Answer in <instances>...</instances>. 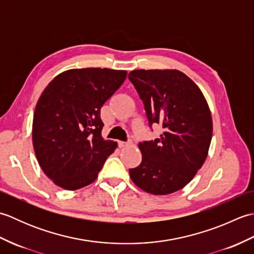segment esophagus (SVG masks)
I'll use <instances>...</instances> for the list:
<instances>
[{"mask_svg":"<svg viewBox=\"0 0 254 254\" xmlns=\"http://www.w3.org/2000/svg\"><path fill=\"white\" fill-rule=\"evenodd\" d=\"M119 144V147H121V148H123V147H127V146H130V145L132 144L131 142H122V141H120L118 143Z\"/></svg>","mask_w":254,"mask_h":254,"instance_id":"esophagus-1","label":"esophagus"}]
</instances>
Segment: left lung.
Here are the masks:
<instances>
[{
	"label": "left lung",
	"instance_id": "left-lung-1",
	"mask_svg": "<svg viewBox=\"0 0 254 254\" xmlns=\"http://www.w3.org/2000/svg\"><path fill=\"white\" fill-rule=\"evenodd\" d=\"M128 79L143 100L149 122L160 124L163 134L138 144L142 163L128 170L145 192L166 195L190 182L207 157L213 121L203 93L177 69H136Z\"/></svg>",
	"mask_w": 254,
	"mask_h": 254
}]
</instances>
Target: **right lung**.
<instances>
[{"mask_svg": "<svg viewBox=\"0 0 254 254\" xmlns=\"http://www.w3.org/2000/svg\"><path fill=\"white\" fill-rule=\"evenodd\" d=\"M127 71L73 68L53 78L37 102L32 144L41 169L58 187L93 183L118 144L101 136L100 109L127 78Z\"/></svg>", "mask_w": 254, "mask_h": 254, "instance_id": "obj_1", "label": "right lung"}]
</instances>
